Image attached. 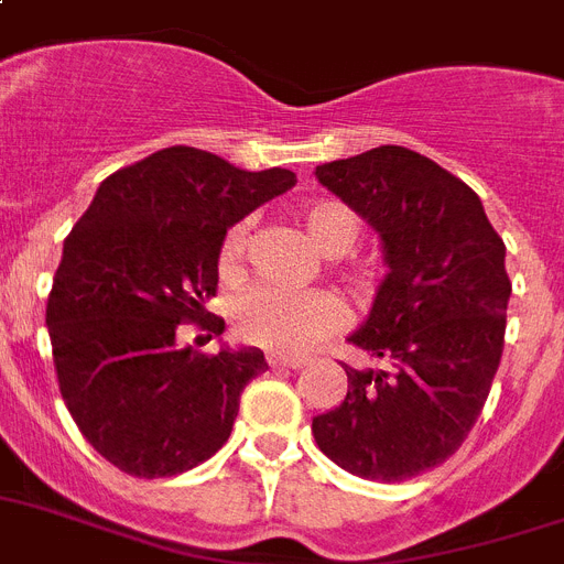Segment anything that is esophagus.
<instances>
[{"label": "esophagus", "mask_w": 564, "mask_h": 564, "mask_svg": "<svg viewBox=\"0 0 564 564\" xmlns=\"http://www.w3.org/2000/svg\"><path fill=\"white\" fill-rule=\"evenodd\" d=\"M268 365H271V368L296 370V368H302V365H305V359H296V356H282V354H268Z\"/></svg>", "instance_id": "esophagus-1"}]
</instances>
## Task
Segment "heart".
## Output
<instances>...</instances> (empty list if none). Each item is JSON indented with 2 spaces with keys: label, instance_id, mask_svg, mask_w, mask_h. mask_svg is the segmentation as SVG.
I'll use <instances>...</instances> for the list:
<instances>
[{
  "label": "heart",
  "instance_id": "b5f03b06",
  "mask_svg": "<svg viewBox=\"0 0 564 564\" xmlns=\"http://www.w3.org/2000/svg\"><path fill=\"white\" fill-rule=\"evenodd\" d=\"M305 234L325 257H345L359 239V219L341 202H311L300 214ZM248 225L239 223L225 234L219 248V271L236 279L242 271ZM345 307L325 291L282 293L271 288L248 291L234 307V328L245 341L279 350V354H305L325 336L341 328Z\"/></svg>",
  "mask_w": 564,
  "mask_h": 564
}]
</instances>
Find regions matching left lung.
Here are the masks:
<instances>
[{"instance_id": "8db88e82", "label": "left lung", "mask_w": 564, "mask_h": 564, "mask_svg": "<svg viewBox=\"0 0 564 564\" xmlns=\"http://www.w3.org/2000/svg\"><path fill=\"white\" fill-rule=\"evenodd\" d=\"M382 242L388 273L348 336L382 368H348V397L314 416L319 451L370 482H405L454 456L502 359L511 279L482 199L416 151L382 144L316 167Z\"/></svg>"}]
</instances>
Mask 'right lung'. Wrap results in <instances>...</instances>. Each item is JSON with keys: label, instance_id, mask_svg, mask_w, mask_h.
I'll list each match as a JSON object with an SVG mask.
<instances>
[{"label": "right lung", "instance_id": "right-lung-1", "mask_svg": "<svg viewBox=\"0 0 564 564\" xmlns=\"http://www.w3.org/2000/svg\"><path fill=\"white\" fill-rule=\"evenodd\" d=\"M293 185L285 167L242 171L185 144L99 185L65 239L45 325L67 411L110 465L139 479L176 476L228 442L264 354L180 348L176 328L223 334L225 319L205 305L225 234Z\"/></svg>", "mask_w": 564, "mask_h": 564}]
</instances>
